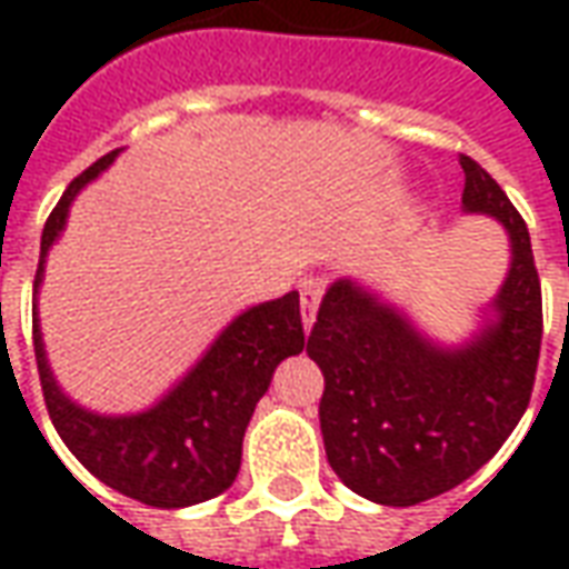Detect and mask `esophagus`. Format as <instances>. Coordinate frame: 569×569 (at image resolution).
Here are the masks:
<instances>
[{
	"mask_svg": "<svg viewBox=\"0 0 569 569\" xmlns=\"http://www.w3.org/2000/svg\"><path fill=\"white\" fill-rule=\"evenodd\" d=\"M322 301V283L320 280H305L301 283V320H305V329L313 326V317L320 310Z\"/></svg>",
	"mask_w": 569,
	"mask_h": 569,
	"instance_id": "34e87169",
	"label": "esophagus"
}]
</instances>
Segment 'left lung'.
<instances>
[{
	"instance_id": "1",
	"label": "left lung",
	"mask_w": 569,
	"mask_h": 569,
	"mask_svg": "<svg viewBox=\"0 0 569 569\" xmlns=\"http://www.w3.org/2000/svg\"><path fill=\"white\" fill-rule=\"evenodd\" d=\"M463 210L493 216L512 264L490 320L441 347L353 280H335L310 329L322 369L320 429L335 476L381 506H418L478 472L527 411L542 345V292L530 234L497 179L460 154Z\"/></svg>"
}]
</instances>
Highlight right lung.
Instances as JSON below:
<instances>
[{
  "label": "right lung",
  "instance_id": "1",
  "mask_svg": "<svg viewBox=\"0 0 569 569\" xmlns=\"http://www.w3.org/2000/svg\"><path fill=\"white\" fill-rule=\"evenodd\" d=\"M116 158L118 149L76 176L51 210L32 292L42 286L48 249L67 224L72 198ZM32 347L51 423L79 463L130 500L182 509L234 485L249 418L268 393L273 369L305 350V326L298 292L243 310L158 406L118 418L76 406L57 387L44 357L39 313H32Z\"/></svg>",
  "mask_w": 569,
  "mask_h": 569
}]
</instances>
